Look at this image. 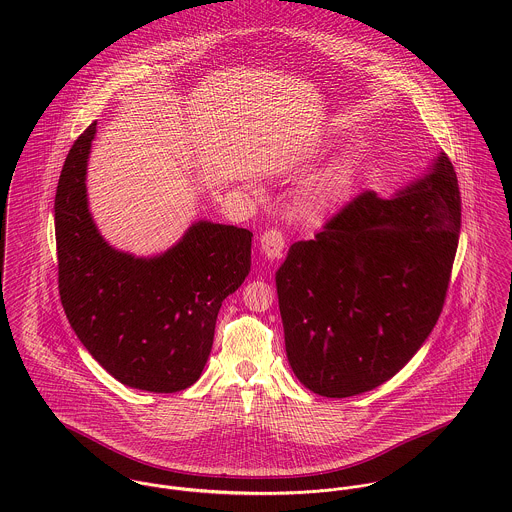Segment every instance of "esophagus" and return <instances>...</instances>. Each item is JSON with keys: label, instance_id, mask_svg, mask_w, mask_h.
<instances>
[{"label": "esophagus", "instance_id": "esophagus-1", "mask_svg": "<svg viewBox=\"0 0 512 512\" xmlns=\"http://www.w3.org/2000/svg\"><path fill=\"white\" fill-rule=\"evenodd\" d=\"M260 244H262V252L270 258V260H280L284 256V248H286V240L284 234L276 228L266 230L260 236Z\"/></svg>", "mask_w": 512, "mask_h": 512}]
</instances>
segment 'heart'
Listing matches in <instances>:
<instances>
[{
    "label": "heart",
    "mask_w": 512,
    "mask_h": 512,
    "mask_svg": "<svg viewBox=\"0 0 512 512\" xmlns=\"http://www.w3.org/2000/svg\"><path fill=\"white\" fill-rule=\"evenodd\" d=\"M329 189L327 187H319L315 191H311L305 199H303V213L309 217V219H315L317 215H321V211L327 207L329 203Z\"/></svg>",
    "instance_id": "heart-1"
}]
</instances>
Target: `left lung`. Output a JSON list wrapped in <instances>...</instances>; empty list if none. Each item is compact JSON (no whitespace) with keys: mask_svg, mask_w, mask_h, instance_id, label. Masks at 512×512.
<instances>
[{"mask_svg":"<svg viewBox=\"0 0 512 512\" xmlns=\"http://www.w3.org/2000/svg\"><path fill=\"white\" fill-rule=\"evenodd\" d=\"M459 228L457 175L439 153L394 197L365 191L313 240L292 244L276 288L297 380L347 398L406 365L438 323Z\"/></svg>","mask_w":512,"mask_h":512,"instance_id":"obj_1","label":"left lung"}]
</instances>
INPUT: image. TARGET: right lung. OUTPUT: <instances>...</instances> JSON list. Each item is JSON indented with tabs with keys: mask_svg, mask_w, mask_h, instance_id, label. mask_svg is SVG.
<instances>
[{
	"mask_svg": "<svg viewBox=\"0 0 512 512\" xmlns=\"http://www.w3.org/2000/svg\"><path fill=\"white\" fill-rule=\"evenodd\" d=\"M94 134L96 122L74 142L55 195L67 319L86 351L122 384L157 394L185 390L207 365L224 297L250 272L252 232L199 220L153 258L112 248L88 211Z\"/></svg>",
	"mask_w": 512,
	"mask_h": 512,
	"instance_id": "add662e5",
	"label": "right lung"
}]
</instances>
